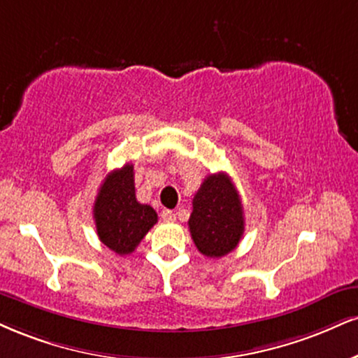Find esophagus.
<instances>
[{
	"instance_id": "1",
	"label": "esophagus",
	"mask_w": 358,
	"mask_h": 358,
	"mask_svg": "<svg viewBox=\"0 0 358 358\" xmlns=\"http://www.w3.org/2000/svg\"><path fill=\"white\" fill-rule=\"evenodd\" d=\"M162 218H163V222H175L176 220V215L171 212V210H163Z\"/></svg>"
}]
</instances>
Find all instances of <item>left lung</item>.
I'll list each match as a JSON object with an SVG mask.
<instances>
[{"mask_svg":"<svg viewBox=\"0 0 358 358\" xmlns=\"http://www.w3.org/2000/svg\"><path fill=\"white\" fill-rule=\"evenodd\" d=\"M193 243L205 257L220 258L236 248L245 230L243 206L227 173L208 175L193 196L188 220Z\"/></svg>","mask_w":358,"mask_h":358,"instance_id":"8db88e82","label":"left lung"}]
</instances>
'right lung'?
I'll return each instance as SVG.
<instances>
[{
    "mask_svg": "<svg viewBox=\"0 0 358 358\" xmlns=\"http://www.w3.org/2000/svg\"><path fill=\"white\" fill-rule=\"evenodd\" d=\"M93 218L101 243L118 255L135 252L138 243L158 222L152 206L136 200L131 163L111 171L101 183L94 200Z\"/></svg>",
    "mask_w": 358,
    "mask_h": 358,
    "instance_id": "obj_1",
    "label": "right lung"
}]
</instances>
